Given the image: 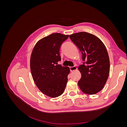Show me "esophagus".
Wrapping results in <instances>:
<instances>
[{
    "mask_svg": "<svg viewBox=\"0 0 127 127\" xmlns=\"http://www.w3.org/2000/svg\"><path fill=\"white\" fill-rule=\"evenodd\" d=\"M69 68H70V71H75V70H77V67H76V66H73V67H70Z\"/></svg>",
    "mask_w": 127,
    "mask_h": 127,
    "instance_id": "1",
    "label": "esophagus"
}]
</instances>
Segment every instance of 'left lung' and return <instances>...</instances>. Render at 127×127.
I'll list each match as a JSON object with an SVG mask.
<instances>
[{
  "label": "left lung",
  "instance_id": "1",
  "mask_svg": "<svg viewBox=\"0 0 127 127\" xmlns=\"http://www.w3.org/2000/svg\"><path fill=\"white\" fill-rule=\"evenodd\" d=\"M71 41L81 51L84 61L78 69L82 77L78 82L83 93L93 95L101 91L108 78L110 60L104 44L95 35L87 32L72 34Z\"/></svg>",
  "mask_w": 127,
  "mask_h": 127
}]
</instances>
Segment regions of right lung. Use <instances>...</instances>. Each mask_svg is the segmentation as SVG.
<instances>
[{
  "label": "right lung",
  "mask_w": 127,
  "mask_h": 127,
  "mask_svg": "<svg viewBox=\"0 0 127 127\" xmlns=\"http://www.w3.org/2000/svg\"><path fill=\"white\" fill-rule=\"evenodd\" d=\"M68 35L52 33L38 41L30 60L32 77L36 86L44 94L56 97L62 94L68 81L69 68L59 64L60 48Z\"/></svg>",
  "instance_id": "obj_1"
}]
</instances>
